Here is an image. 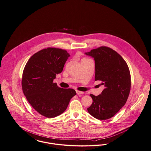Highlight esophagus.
<instances>
[{
  "instance_id": "obj_1",
  "label": "esophagus",
  "mask_w": 151,
  "mask_h": 151,
  "mask_svg": "<svg viewBox=\"0 0 151 151\" xmlns=\"http://www.w3.org/2000/svg\"><path fill=\"white\" fill-rule=\"evenodd\" d=\"M76 93H77V94H83V93H84L83 91H76Z\"/></svg>"
}]
</instances>
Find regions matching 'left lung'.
I'll return each mask as SVG.
<instances>
[{"label":"left lung","instance_id":"1","mask_svg":"<svg viewBox=\"0 0 151 151\" xmlns=\"http://www.w3.org/2000/svg\"><path fill=\"white\" fill-rule=\"evenodd\" d=\"M85 54L95 60V81H101L104 89L93 99L89 113L105 120L114 116L125 104L131 91V73L128 66L116 51L106 46L93 49Z\"/></svg>","mask_w":151,"mask_h":151}]
</instances>
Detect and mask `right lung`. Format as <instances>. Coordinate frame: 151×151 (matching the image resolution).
I'll return each mask as SVG.
<instances>
[{"label":"right lung","mask_w":151,"mask_h":151,"mask_svg":"<svg viewBox=\"0 0 151 151\" xmlns=\"http://www.w3.org/2000/svg\"><path fill=\"white\" fill-rule=\"evenodd\" d=\"M70 54L67 51L48 47L35 53L27 61L22 79V91L32 108L41 115L53 118L63 113L76 94L54 83Z\"/></svg>","instance_id":"right-lung-1"}]
</instances>
